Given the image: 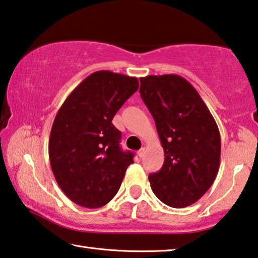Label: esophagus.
I'll return each instance as SVG.
<instances>
[{
  "instance_id": "34e87169",
  "label": "esophagus",
  "mask_w": 258,
  "mask_h": 258,
  "mask_svg": "<svg viewBox=\"0 0 258 258\" xmlns=\"http://www.w3.org/2000/svg\"><path fill=\"white\" fill-rule=\"evenodd\" d=\"M145 153H146V148H141L140 150L138 151V156L139 157H142L145 155Z\"/></svg>"
}]
</instances>
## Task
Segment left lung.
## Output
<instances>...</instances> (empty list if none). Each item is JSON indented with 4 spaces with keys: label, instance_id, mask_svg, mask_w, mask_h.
Here are the masks:
<instances>
[{
    "label": "left lung",
    "instance_id": "8db88e82",
    "mask_svg": "<svg viewBox=\"0 0 258 258\" xmlns=\"http://www.w3.org/2000/svg\"><path fill=\"white\" fill-rule=\"evenodd\" d=\"M140 94L154 117L164 163L149 174L154 194L166 206L185 208L214 183L220 163V134L209 109L177 75L140 78Z\"/></svg>",
    "mask_w": 258,
    "mask_h": 258
}]
</instances>
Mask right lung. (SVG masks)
Returning a JSON list of instances; mask_svg holds the SVG:
<instances>
[{
	"label": "right lung",
	"instance_id": "obj_1",
	"mask_svg": "<svg viewBox=\"0 0 258 258\" xmlns=\"http://www.w3.org/2000/svg\"><path fill=\"white\" fill-rule=\"evenodd\" d=\"M139 88L137 78L96 71L73 89L57 112L49 138L52 173L78 206L95 209L111 201L132 151H122L112 118Z\"/></svg>",
	"mask_w": 258,
	"mask_h": 258
}]
</instances>
